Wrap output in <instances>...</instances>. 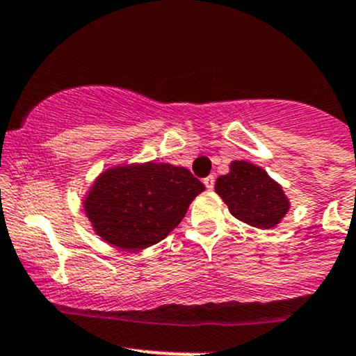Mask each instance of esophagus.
Here are the masks:
<instances>
[{
  "label": "esophagus",
  "instance_id": "34e87169",
  "mask_svg": "<svg viewBox=\"0 0 356 356\" xmlns=\"http://www.w3.org/2000/svg\"><path fill=\"white\" fill-rule=\"evenodd\" d=\"M202 182H204V186L208 187L209 191H213V187H214V175H208V177H206Z\"/></svg>",
  "mask_w": 356,
  "mask_h": 356
}]
</instances>
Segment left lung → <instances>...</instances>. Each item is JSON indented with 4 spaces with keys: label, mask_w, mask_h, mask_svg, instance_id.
Here are the masks:
<instances>
[{
    "label": "left lung",
    "mask_w": 356,
    "mask_h": 356,
    "mask_svg": "<svg viewBox=\"0 0 356 356\" xmlns=\"http://www.w3.org/2000/svg\"><path fill=\"white\" fill-rule=\"evenodd\" d=\"M226 175L218 177L216 193L238 220L257 228H273L289 209L282 187L260 167L245 160L233 162Z\"/></svg>",
    "instance_id": "8db88e82"
}]
</instances>
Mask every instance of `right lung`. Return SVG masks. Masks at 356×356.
<instances>
[{
	"label": "right lung",
	"mask_w": 356,
	"mask_h": 356,
	"mask_svg": "<svg viewBox=\"0 0 356 356\" xmlns=\"http://www.w3.org/2000/svg\"><path fill=\"white\" fill-rule=\"evenodd\" d=\"M204 184L184 167L148 162L109 169L84 201L96 233L123 250H142L163 240L186 216Z\"/></svg>",
	"instance_id": "add662e5"
}]
</instances>
